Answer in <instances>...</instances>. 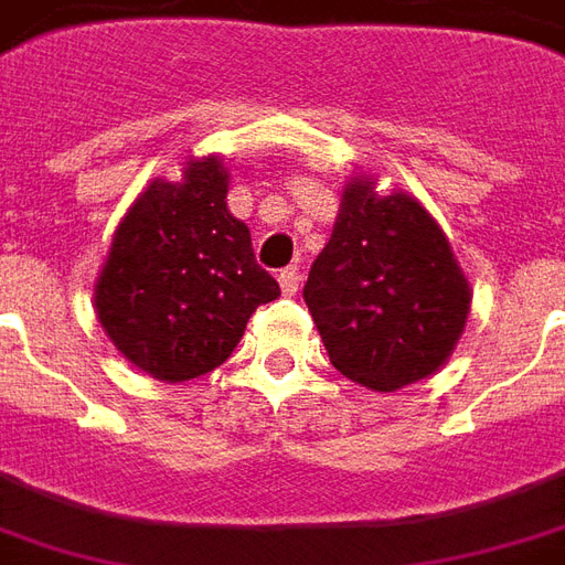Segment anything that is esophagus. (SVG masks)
Instances as JSON below:
<instances>
[{
    "label": "esophagus",
    "mask_w": 565,
    "mask_h": 565,
    "mask_svg": "<svg viewBox=\"0 0 565 565\" xmlns=\"http://www.w3.org/2000/svg\"><path fill=\"white\" fill-rule=\"evenodd\" d=\"M278 284H281L284 296H294L296 290H299V284H302V275H299L296 266H287V269H281V275H278Z\"/></svg>",
    "instance_id": "1"
}]
</instances>
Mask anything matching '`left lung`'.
Listing matches in <instances>:
<instances>
[{
	"label": "left lung",
	"instance_id": "1",
	"mask_svg": "<svg viewBox=\"0 0 565 565\" xmlns=\"http://www.w3.org/2000/svg\"><path fill=\"white\" fill-rule=\"evenodd\" d=\"M302 296L330 364L376 392L440 370L471 309L468 281L431 214L404 192L376 195L370 177L342 192Z\"/></svg>",
	"mask_w": 565,
	"mask_h": 565
}]
</instances>
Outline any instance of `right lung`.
<instances>
[{
  "instance_id": "add662e5",
  "label": "right lung",
  "mask_w": 565,
  "mask_h": 565,
  "mask_svg": "<svg viewBox=\"0 0 565 565\" xmlns=\"http://www.w3.org/2000/svg\"><path fill=\"white\" fill-rule=\"evenodd\" d=\"M226 192L223 161H189L180 183L152 180L118 223L94 302L106 337L149 376L211 373L250 315L281 296Z\"/></svg>"
}]
</instances>
